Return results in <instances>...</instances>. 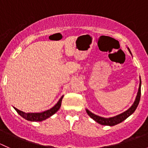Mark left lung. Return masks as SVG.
I'll use <instances>...</instances> for the list:
<instances>
[{
    "instance_id": "8db88e82",
    "label": "left lung",
    "mask_w": 148,
    "mask_h": 148,
    "mask_svg": "<svg viewBox=\"0 0 148 148\" xmlns=\"http://www.w3.org/2000/svg\"><path fill=\"white\" fill-rule=\"evenodd\" d=\"M127 49H128V51H130V53H131V51L130 50L129 48H127ZM131 55H132V53H131ZM140 95H141V79H140V85H139V89H138V95H137V97H136V99H135L133 104H132V105L131 106V107H130L127 111L124 112L123 113L118 114V115L114 116V117H109V118H105V117H100V116L96 115V114H94V113L91 112L89 111V110H88L87 109L86 110V113L89 114V116L91 117V118H92L94 120L96 121L97 122H98V123L100 124V125H109V126H114V125H117V124L122 122V121L126 120L129 116H130L131 114L135 111L136 108L138 107L139 102H140Z\"/></svg>"
}]
</instances>
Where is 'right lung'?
<instances>
[{
  "mask_svg": "<svg viewBox=\"0 0 148 148\" xmlns=\"http://www.w3.org/2000/svg\"><path fill=\"white\" fill-rule=\"evenodd\" d=\"M63 97L60 98L58 102L53 106L52 108H51L50 110H48L46 111L43 112H38V113H26L23 112L21 111V110H18L16 107H13V108L16 110V111L23 118L26 119V120L31 121V122H41L43 120H45L46 119L49 118L51 116H52L53 114H54L58 110H59L61 107V104H62V101L63 99Z\"/></svg>",
  "mask_w": 148,
  "mask_h": 148,
  "instance_id": "right-lung-1",
  "label": "right lung"
}]
</instances>
